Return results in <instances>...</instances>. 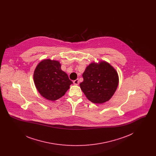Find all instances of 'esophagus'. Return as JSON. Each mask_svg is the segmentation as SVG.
I'll return each instance as SVG.
<instances>
[{
  "label": "esophagus",
  "instance_id": "obj_1",
  "mask_svg": "<svg viewBox=\"0 0 156 156\" xmlns=\"http://www.w3.org/2000/svg\"><path fill=\"white\" fill-rule=\"evenodd\" d=\"M73 83H74V84L75 85H78V84H79V80H78V79H76V80H75V81H73Z\"/></svg>",
  "mask_w": 156,
  "mask_h": 156
}]
</instances>
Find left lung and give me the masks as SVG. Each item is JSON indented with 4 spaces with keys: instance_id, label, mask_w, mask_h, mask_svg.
Instances as JSON below:
<instances>
[{
    "instance_id": "1",
    "label": "left lung",
    "mask_w": 156,
    "mask_h": 156,
    "mask_svg": "<svg viewBox=\"0 0 156 156\" xmlns=\"http://www.w3.org/2000/svg\"><path fill=\"white\" fill-rule=\"evenodd\" d=\"M80 85L87 99L94 104H104L114 95L119 83L116 70L106 61L91 62L82 74Z\"/></svg>"
}]
</instances>
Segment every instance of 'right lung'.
<instances>
[{"label": "right lung", "instance_id": "obj_1", "mask_svg": "<svg viewBox=\"0 0 156 156\" xmlns=\"http://www.w3.org/2000/svg\"><path fill=\"white\" fill-rule=\"evenodd\" d=\"M58 61L44 59L38 63L34 74V82L40 95L47 100L55 101L64 96L73 84L68 75L61 70Z\"/></svg>", "mask_w": 156, "mask_h": 156}]
</instances>
